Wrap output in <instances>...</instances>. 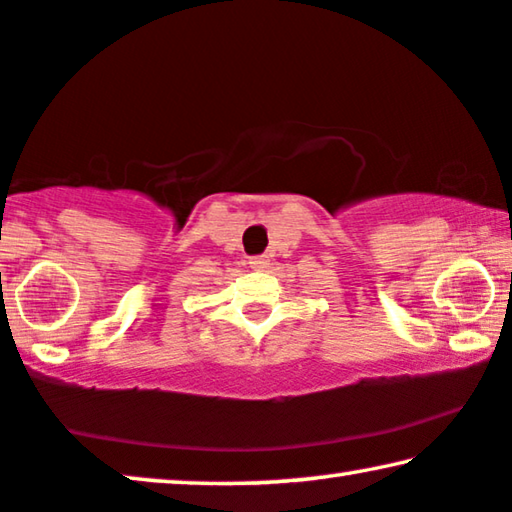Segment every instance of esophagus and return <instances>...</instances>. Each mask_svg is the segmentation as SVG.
Segmentation results:
<instances>
[{
    "label": "esophagus",
    "mask_w": 512,
    "mask_h": 512,
    "mask_svg": "<svg viewBox=\"0 0 512 512\" xmlns=\"http://www.w3.org/2000/svg\"><path fill=\"white\" fill-rule=\"evenodd\" d=\"M266 266H269V259H266V257H253V259H250V269L264 271Z\"/></svg>",
    "instance_id": "1"
}]
</instances>
